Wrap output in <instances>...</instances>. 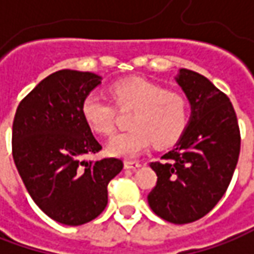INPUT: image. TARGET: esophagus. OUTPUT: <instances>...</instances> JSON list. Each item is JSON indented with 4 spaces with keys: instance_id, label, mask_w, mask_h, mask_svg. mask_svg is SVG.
Instances as JSON below:
<instances>
[{
    "instance_id": "esophagus-1",
    "label": "esophagus",
    "mask_w": 254,
    "mask_h": 254,
    "mask_svg": "<svg viewBox=\"0 0 254 254\" xmlns=\"http://www.w3.org/2000/svg\"><path fill=\"white\" fill-rule=\"evenodd\" d=\"M124 166H125V169H137V167H140V163L139 162H132V160H125L124 162Z\"/></svg>"
}]
</instances>
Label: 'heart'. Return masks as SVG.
<instances>
[{
	"instance_id": "1",
	"label": "heart",
	"mask_w": 254,
	"mask_h": 254,
	"mask_svg": "<svg viewBox=\"0 0 254 254\" xmlns=\"http://www.w3.org/2000/svg\"><path fill=\"white\" fill-rule=\"evenodd\" d=\"M111 95L121 110H135L129 118L132 129L111 137L108 150L119 157H135L153 142L156 147L176 143L187 129V98L142 78L121 80L111 85ZM81 114L95 133L110 135L115 127L117 108L102 92L84 97Z\"/></svg>"
}]
</instances>
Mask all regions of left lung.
I'll return each instance as SVG.
<instances>
[{"instance_id": "8db88e82", "label": "left lung", "mask_w": 254, "mask_h": 254, "mask_svg": "<svg viewBox=\"0 0 254 254\" xmlns=\"http://www.w3.org/2000/svg\"><path fill=\"white\" fill-rule=\"evenodd\" d=\"M177 83L191 104V119L176 147L150 163L157 183L147 201L157 216L190 223L205 216L226 192L241 152L236 112L206 77L181 68Z\"/></svg>"}]
</instances>
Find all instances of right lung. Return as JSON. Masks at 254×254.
<instances>
[{
    "label": "right lung",
    "instance_id": "right-lung-1",
    "mask_svg": "<svg viewBox=\"0 0 254 254\" xmlns=\"http://www.w3.org/2000/svg\"><path fill=\"white\" fill-rule=\"evenodd\" d=\"M101 83L90 71L59 70L43 78L15 112L12 156L32 199L53 221L78 226L108 204V183L124 163L87 156L102 146L81 114L84 97Z\"/></svg>",
    "mask_w": 254,
    "mask_h": 254
}]
</instances>
